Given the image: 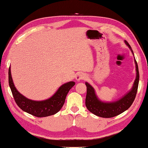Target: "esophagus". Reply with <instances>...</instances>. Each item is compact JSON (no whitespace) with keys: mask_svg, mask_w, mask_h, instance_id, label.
Instances as JSON below:
<instances>
[{"mask_svg":"<svg viewBox=\"0 0 148 148\" xmlns=\"http://www.w3.org/2000/svg\"><path fill=\"white\" fill-rule=\"evenodd\" d=\"M86 77V75L83 73H79L77 75H76V79L77 82L80 81V80H83Z\"/></svg>","mask_w":148,"mask_h":148,"instance_id":"esophagus-1","label":"esophagus"}]
</instances>
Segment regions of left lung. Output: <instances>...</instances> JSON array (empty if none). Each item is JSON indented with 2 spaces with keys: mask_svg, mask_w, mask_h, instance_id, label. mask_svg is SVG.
Returning <instances> with one entry per match:
<instances>
[{
  "mask_svg": "<svg viewBox=\"0 0 148 148\" xmlns=\"http://www.w3.org/2000/svg\"><path fill=\"white\" fill-rule=\"evenodd\" d=\"M125 42L128 47L130 48L134 55L130 44L126 41H125ZM135 63L136 65V76L132 89L126 94L124 96H123L122 98L116 101L107 102V103L101 101L99 100L97 96L96 95L95 89L92 86L87 82L85 83V85L87 86L85 106L88 111L102 118H112L122 113L123 112L130 108L135 99L139 82L138 68L135 59Z\"/></svg>",
  "mask_w": 148,
  "mask_h": 148,
  "instance_id": "8db88e82",
  "label": "left lung"
}]
</instances>
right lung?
<instances>
[{
    "label": "right lung",
    "mask_w": 148,
    "mask_h": 148,
    "mask_svg": "<svg viewBox=\"0 0 148 148\" xmlns=\"http://www.w3.org/2000/svg\"><path fill=\"white\" fill-rule=\"evenodd\" d=\"M9 85L17 106L28 113L37 117H46L53 115L60 111L65 103L66 96L75 82H69L58 88L52 97L42 101H34L26 98L18 92L13 84L10 66L8 71Z\"/></svg>",
    "instance_id": "1"
}]
</instances>
